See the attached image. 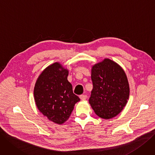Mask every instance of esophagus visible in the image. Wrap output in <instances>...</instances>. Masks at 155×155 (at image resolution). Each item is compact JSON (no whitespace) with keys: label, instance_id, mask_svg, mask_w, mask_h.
<instances>
[{"label":"esophagus","instance_id":"esophagus-1","mask_svg":"<svg viewBox=\"0 0 155 155\" xmlns=\"http://www.w3.org/2000/svg\"><path fill=\"white\" fill-rule=\"evenodd\" d=\"M80 98H81L82 100H85L87 99V95H85V94H81V95H80Z\"/></svg>","mask_w":155,"mask_h":155}]
</instances>
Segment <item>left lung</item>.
Here are the masks:
<instances>
[{
  "mask_svg": "<svg viewBox=\"0 0 155 155\" xmlns=\"http://www.w3.org/2000/svg\"><path fill=\"white\" fill-rule=\"evenodd\" d=\"M93 89L89 101L95 114L109 119L122 111L128 101L130 88L127 75L117 63L105 59L91 70Z\"/></svg>",
  "mask_w": 155,
  "mask_h": 155,
  "instance_id": "left-lung-1",
  "label": "left lung"
}]
</instances>
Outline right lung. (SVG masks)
I'll use <instances>...</instances> for the list:
<instances>
[{"mask_svg": "<svg viewBox=\"0 0 155 155\" xmlns=\"http://www.w3.org/2000/svg\"><path fill=\"white\" fill-rule=\"evenodd\" d=\"M68 71L58 62L48 66L40 74L34 90L39 110L55 123L61 124L68 119L74 104L80 101L68 81Z\"/></svg>", "mask_w": 155, "mask_h": 155, "instance_id": "obj_1", "label": "right lung"}]
</instances>
